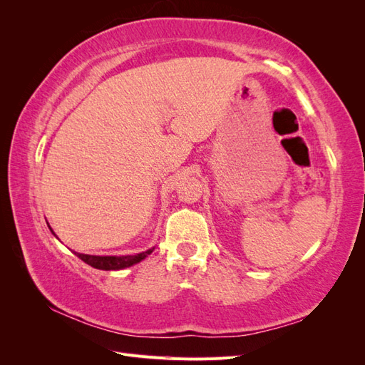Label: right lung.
<instances>
[{"mask_svg": "<svg viewBox=\"0 0 365 365\" xmlns=\"http://www.w3.org/2000/svg\"><path fill=\"white\" fill-rule=\"evenodd\" d=\"M48 228H50V225H48ZM51 233H53V230H51ZM153 250L155 248H150V250L143 251L140 254H132V256H91V254H82V252H74V254L81 260H83L85 263H88L90 267H93L96 269L117 271V269L129 268V267H132V264H135V263L141 262L143 259H146Z\"/></svg>", "mask_w": 365, "mask_h": 365, "instance_id": "right-lung-1", "label": "right lung"}]
</instances>
